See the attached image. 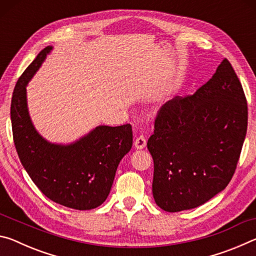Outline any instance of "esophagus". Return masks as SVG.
Here are the masks:
<instances>
[{"instance_id":"34e87169","label":"esophagus","mask_w":256,"mask_h":256,"mask_svg":"<svg viewBox=\"0 0 256 256\" xmlns=\"http://www.w3.org/2000/svg\"><path fill=\"white\" fill-rule=\"evenodd\" d=\"M146 146V138L144 136H138L136 138V141H134V146H136V148L138 150L144 149Z\"/></svg>"}]
</instances>
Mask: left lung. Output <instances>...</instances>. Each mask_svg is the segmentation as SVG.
Instances as JSON below:
<instances>
[{"label": "left lung", "mask_w": 256, "mask_h": 256, "mask_svg": "<svg viewBox=\"0 0 256 256\" xmlns=\"http://www.w3.org/2000/svg\"><path fill=\"white\" fill-rule=\"evenodd\" d=\"M248 131V102L227 58L193 96L162 107L149 138L157 206L180 212L204 204L235 172Z\"/></svg>", "instance_id": "8db88e82"}]
</instances>
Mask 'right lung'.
<instances>
[{
  "instance_id": "obj_1",
  "label": "right lung",
  "mask_w": 256,
  "mask_h": 256,
  "mask_svg": "<svg viewBox=\"0 0 256 256\" xmlns=\"http://www.w3.org/2000/svg\"><path fill=\"white\" fill-rule=\"evenodd\" d=\"M53 50L47 46L16 82L11 100V123L16 152L26 172L42 194L60 206L92 210L110 192L122 158L132 148L130 124L99 126L72 144H52L30 118L27 84Z\"/></svg>"
}]
</instances>
